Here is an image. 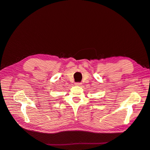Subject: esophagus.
Listing matches in <instances>:
<instances>
[{"label":"esophagus","instance_id":"esophagus-1","mask_svg":"<svg viewBox=\"0 0 150 150\" xmlns=\"http://www.w3.org/2000/svg\"><path fill=\"white\" fill-rule=\"evenodd\" d=\"M81 84H81V83H75V85H76V86H81Z\"/></svg>","mask_w":150,"mask_h":150}]
</instances>
